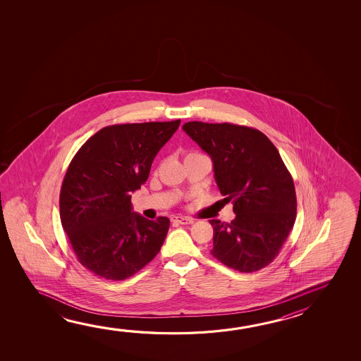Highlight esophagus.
Returning <instances> with one entry per match:
<instances>
[{"label":"esophagus","mask_w":361,"mask_h":361,"mask_svg":"<svg viewBox=\"0 0 361 361\" xmlns=\"http://www.w3.org/2000/svg\"><path fill=\"white\" fill-rule=\"evenodd\" d=\"M172 223L175 224H192L194 223V219L189 218V216H183V215H176V216H172Z\"/></svg>","instance_id":"1"}]
</instances>
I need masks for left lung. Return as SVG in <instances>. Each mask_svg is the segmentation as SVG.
Segmentation results:
<instances>
[{
    "label": "left lung",
    "instance_id": "8db88e82",
    "mask_svg": "<svg viewBox=\"0 0 361 361\" xmlns=\"http://www.w3.org/2000/svg\"><path fill=\"white\" fill-rule=\"evenodd\" d=\"M183 130L212 157L219 190L235 213L231 223L210 220V253L239 272L268 266L297 214L295 183L277 148L264 133L245 126L194 121Z\"/></svg>",
    "mask_w": 361,
    "mask_h": 361
}]
</instances>
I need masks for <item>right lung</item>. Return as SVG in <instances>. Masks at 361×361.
Returning <instances> with one entry per match:
<instances>
[{"label":"right lung","instance_id":"obj_1","mask_svg":"<svg viewBox=\"0 0 361 361\" xmlns=\"http://www.w3.org/2000/svg\"><path fill=\"white\" fill-rule=\"evenodd\" d=\"M180 122L108 126L73 157L60 190V220L78 260L95 276L122 281L160 252L170 220L133 213L130 192L147 181Z\"/></svg>","mask_w":361,"mask_h":361}]
</instances>
